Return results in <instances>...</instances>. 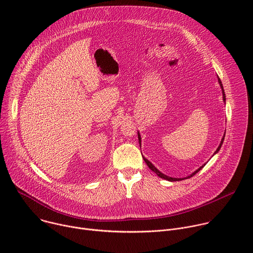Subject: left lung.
I'll return each mask as SVG.
<instances>
[{
    "label": "left lung",
    "mask_w": 253,
    "mask_h": 253,
    "mask_svg": "<svg viewBox=\"0 0 253 253\" xmlns=\"http://www.w3.org/2000/svg\"><path fill=\"white\" fill-rule=\"evenodd\" d=\"M218 82H219V84H220V86H221V89H222V93H223V100L225 101V94H224V90H223V86H222V84H221V81H220V79L218 78ZM138 138H139V142H140V144H141V137H140V135L138 134ZM223 140H224V136H223V138H222V140H221V143H220V145H219V147L217 148V150H216L215 151V153H217L218 151H219V149H220V147H221V145H222V143H223ZM144 159V161H145L146 162V164L148 165V167L152 170V171H154L159 177H161V178H163V179H166V180H168V181H179V180H183L184 178H172V177H169V176H166L165 174H163V173H161L159 170H157L154 166H153V164L150 162V161H148L146 158H143ZM205 166V164L204 165H202L200 168H198L195 172H193L190 176H188V177H186L185 179H187V178H191L192 176H194L198 171H200L203 167Z\"/></svg>",
    "instance_id": "obj_1"
}]
</instances>
